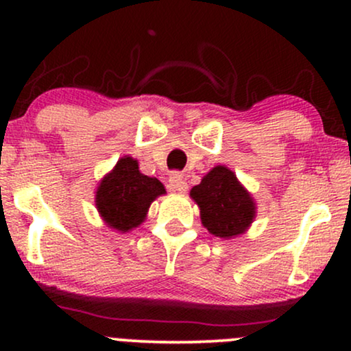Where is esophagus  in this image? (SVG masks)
<instances>
[{
    "label": "esophagus",
    "mask_w": 351,
    "mask_h": 351,
    "mask_svg": "<svg viewBox=\"0 0 351 351\" xmlns=\"http://www.w3.org/2000/svg\"><path fill=\"white\" fill-rule=\"evenodd\" d=\"M170 186L171 189H175V191H180V193H184L188 189V183H186V178H184L183 173L180 171H173L170 175Z\"/></svg>",
    "instance_id": "obj_1"
}]
</instances>
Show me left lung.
I'll list each match as a JSON object with an SVG mask.
<instances>
[{"label": "left lung", "instance_id": "1", "mask_svg": "<svg viewBox=\"0 0 351 351\" xmlns=\"http://www.w3.org/2000/svg\"><path fill=\"white\" fill-rule=\"evenodd\" d=\"M191 198L201 209V221L211 234L229 237L243 234L256 216L249 193L226 167H216L193 186Z\"/></svg>", "mask_w": 351, "mask_h": 351}]
</instances>
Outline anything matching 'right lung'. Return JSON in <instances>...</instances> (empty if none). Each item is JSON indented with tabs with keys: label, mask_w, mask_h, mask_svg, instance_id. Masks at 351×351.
Returning a JSON list of instances; mask_svg holds the SVG:
<instances>
[{
	"label": "right lung",
	"mask_w": 351,
	"mask_h": 351,
	"mask_svg": "<svg viewBox=\"0 0 351 351\" xmlns=\"http://www.w3.org/2000/svg\"><path fill=\"white\" fill-rule=\"evenodd\" d=\"M163 193L158 180L142 175L136 160L125 156L100 181L95 206L108 226L127 232L142 223L152 201Z\"/></svg>",
	"instance_id": "obj_1"
}]
</instances>
